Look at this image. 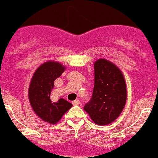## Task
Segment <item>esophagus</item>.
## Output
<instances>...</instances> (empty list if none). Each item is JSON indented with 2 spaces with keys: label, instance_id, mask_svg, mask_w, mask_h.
I'll list each match as a JSON object with an SVG mask.
<instances>
[{
  "label": "esophagus",
  "instance_id": "34e87169",
  "mask_svg": "<svg viewBox=\"0 0 158 158\" xmlns=\"http://www.w3.org/2000/svg\"><path fill=\"white\" fill-rule=\"evenodd\" d=\"M79 104H80V102H79V100L78 99L73 102V106H78V105H79Z\"/></svg>",
  "mask_w": 158,
  "mask_h": 158
}]
</instances>
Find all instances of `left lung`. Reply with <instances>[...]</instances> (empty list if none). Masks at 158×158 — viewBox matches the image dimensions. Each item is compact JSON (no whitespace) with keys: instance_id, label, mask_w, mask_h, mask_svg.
<instances>
[{"instance_id":"1","label":"left lung","mask_w":158,"mask_h":158,"mask_svg":"<svg viewBox=\"0 0 158 158\" xmlns=\"http://www.w3.org/2000/svg\"><path fill=\"white\" fill-rule=\"evenodd\" d=\"M95 85L91 98L84 109L98 125L113 123L126 103V84L120 69L105 59L94 64Z\"/></svg>"}]
</instances>
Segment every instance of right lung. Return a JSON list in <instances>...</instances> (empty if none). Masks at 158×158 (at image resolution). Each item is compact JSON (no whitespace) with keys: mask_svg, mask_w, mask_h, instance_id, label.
Instances as JSON below:
<instances>
[{"mask_svg":"<svg viewBox=\"0 0 158 158\" xmlns=\"http://www.w3.org/2000/svg\"><path fill=\"white\" fill-rule=\"evenodd\" d=\"M65 68L56 62H47L39 67L34 73L29 89V99L33 110L45 122L55 124L73 106L68 101L59 99L53 102L51 92L54 81L62 75Z\"/></svg>","mask_w":158,"mask_h":158,"instance_id":"right-lung-1","label":"right lung"}]
</instances>
